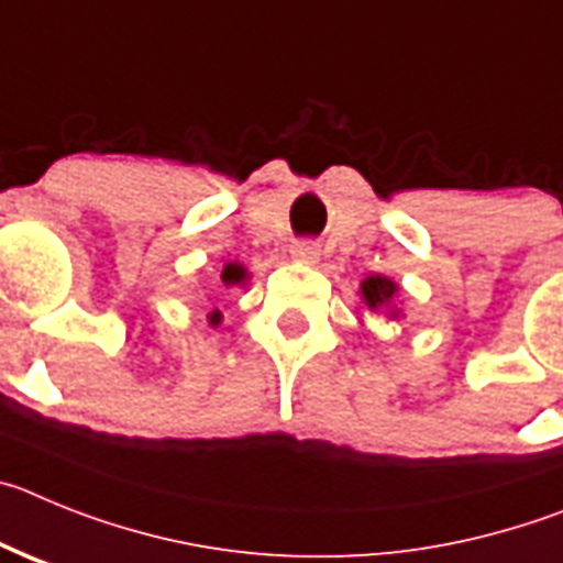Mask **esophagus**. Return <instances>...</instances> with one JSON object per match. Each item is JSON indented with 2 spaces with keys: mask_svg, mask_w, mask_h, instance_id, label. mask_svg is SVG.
Masks as SVG:
<instances>
[{
  "mask_svg": "<svg viewBox=\"0 0 563 563\" xmlns=\"http://www.w3.org/2000/svg\"><path fill=\"white\" fill-rule=\"evenodd\" d=\"M291 257L297 263H308V266H313V263L319 261V246L313 244V241H294Z\"/></svg>",
  "mask_w": 563,
  "mask_h": 563,
  "instance_id": "obj_1",
  "label": "esophagus"
}]
</instances>
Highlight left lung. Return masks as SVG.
Here are the masks:
<instances>
[{
	"label": "left lung",
	"instance_id": "obj_1",
	"mask_svg": "<svg viewBox=\"0 0 563 563\" xmlns=\"http://www.w3.org/2000/svg\"><path fill=\"white\" fill-rule=\"evenodd\" d=\"M398 291H401V286L387 275H367L358 283V294H362L364 306L373 313H387V319L401 317V308L395 306Z\"/></svg>",
	"mask_w": 563,
	"mask_h": 563
}]
</instances>
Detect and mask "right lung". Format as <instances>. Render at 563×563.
<instances>
[{"mask_svg": "<svg viewBox=\"0 0 563 563\" xmlns=\"http://www.w3.org/2000/svg\"><path fill=\"white\" fill-rule=\"evenodd\" d=\"M246 277H250V272H246L244 263H238V261L224 263V269H221V283H224L227 288H230V286H244ZM207 319H210L212 325H219V322H221V311H219V308H216V311H212Z\"/></svg>", "mask_w": 563, "mask_h": 563, "instance_id": "obj_1", "label": "right lung"}]
</instances>
